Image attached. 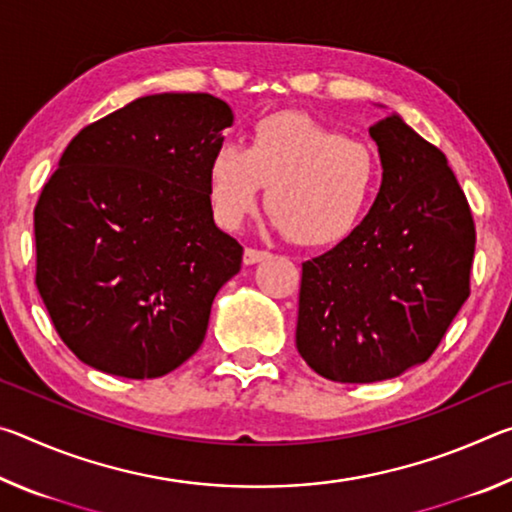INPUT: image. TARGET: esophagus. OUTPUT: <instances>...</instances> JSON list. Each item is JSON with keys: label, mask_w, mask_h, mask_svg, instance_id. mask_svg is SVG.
<instances>
[{"label": "esophagus", "mask_w": 512, "mask_h": 512, "mask_svg": "<svg viewBox=\"0 0 512 512\" xmlns=\"http://www.w3.org/2000/svg\"><path fill=\"white\" fill-rule=\"evenodd\" d=\"M271 257V253H266V250H257V248H246L244 250V264H257V262H264V259Z\"/></svg>", "instance_id": "34e87169"}]
</instances>
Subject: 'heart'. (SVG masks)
<instances>
[{
    "instance_id": "heart-1",
    "label": "heart",
    "mask_w": 512,
    "mask_h": 512,
    "mask_svg": "<svg viewBox=\"0 0 512 512\" xmlns=\"http://www.w3.org/2000/svg\"><path fill=\"white\" fill-rule=\"evenodd\" d=\"M379 183V160L300 112H275L253 126L246 149L223 144L207 167V194L223 228H239L259 203L275 228L300 246H332L366 216Z\"/></svg>"
}]
</instances>
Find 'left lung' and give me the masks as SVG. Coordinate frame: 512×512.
<instances>
[{"label": "left lung", "instance_id": "8db88e82", "mask_svg": "<svg viewBox=\"0 0 512 512\" xmlns=\"http://www.w3.org/2000/svg\"><path fill=\"white\" fill-rule=\"evenodd\" d=\"M370 137L384 169L375 205L350 237L302 264L296 348L341 384L420 366L470 296L476 232L445 153L397 112Z\"/></svg>", "mask_w": 512, "mask_h": 512}]
</instances>
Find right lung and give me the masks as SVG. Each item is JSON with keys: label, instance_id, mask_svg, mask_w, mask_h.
I'll return each mask as SVG.
<instances>
[{"label": "right lung", "instance_id": "add662e5", "mask_svg": "<svg viewBox=\"0 0 512 512\" xmlns=\"http://www.w3.org/2000/svg\"><path fill=\"white\" fill-rule=\"evenodd\" d=\"M235 115L205 92L149 94L67 144L42 189L36 287L83 363L155 379L201 348L244 248L216 228L207 167Z\"/></svg>", "mask_w": 512, "mask_h": 512}]
</instances>
